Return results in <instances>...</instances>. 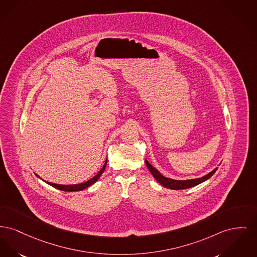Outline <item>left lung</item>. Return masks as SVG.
Segmentation results:
<instances>
[{"label": "left lung", "instance_id": "8db88e82", "mask_svg": "<svg viewBox=\"0 0 257 257\" xmlns=\"http://www.w3.org/2000/svg\"><path fill=\"white\" fill-rule=\"evenodd\" d=\"M146 164L147 167L149 168V170L151 171L152 176L154 177V179L158 181L160 184H162L163 186H165L166 188H170L173 190H179V189H185V188H190L193 186H196L198 184L207 181L208 179H210L211 176L215 173V171L217 170V168H215L213 171H211V173H209L208 175L199 178V179H194V180H186V181H176V180H172V179H168L165 178L164 176H162L155 168L151 166L149 163V161L146 159Z\"/></svg>", "mask_w": 257, "mask_h": 257}]
</instances>
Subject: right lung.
<instances>
[{"instance_id": "1", "label": "right lung", "mask_w": 257, "mask_h": 257, "mask_svg": "<svg viewBox=\"0 0 257 257\" xmlns=\"http://www.w3.org/2000/svg\"><path fill=\"white\" fill-rule=\"evenodd\" d=\"M106 161L104 167L101 169V171H100L94 178H92L89 181H85V182H83V183H80V184L62 185V184H56V183H52V182H48V181H46V183H48L49 185H51V186H53V187H55V188H57V189H59V190H62V191H69V192H72V191H80V190H83V189L89 187L93 183H95L96 181H98L99 178H100V177L102 176V174L104 173V171H105V169H106ZM36 176H38V175H36ZM38 177H39V176H38Z\"/></svg>"}]
</instances>
